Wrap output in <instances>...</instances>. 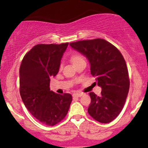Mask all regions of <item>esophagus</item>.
<instances>
[{
  "label": "esophagus",
  "mask_w": 148,
  "mask_h": 148,
  "mask_svg": "<svg viewBox=\"0 0 148 148\" xmlns=\"http://www.w3.org/2000/svg\"><path fill=\"white\" fill-rule=\"evenodd\" d=\"M82 95V93H74V94L73 95V97H81Z\"/></svg>",
  "instance_id": "1"
}]
</instances>
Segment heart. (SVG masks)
I'll list each match as a JSON object with an SVG mask.
<instances>
[{"label": "heart", "instance_id": "heart-1", "mask_svg": "<svg viewBox=\"0 0 148 148\" xmlns=\"http://www.w3.org/2000/svg\"><path fill=\"white\" fill-rule=\"evenodd\" d=\"M70 60L71 62H72V64L74 65H75V64L79 63L81 61L84 60V58L81 55H79V54H73L72 56H71Z\"/></svg>", "mask_w": 148, "mask_h": 148}]
</instances>
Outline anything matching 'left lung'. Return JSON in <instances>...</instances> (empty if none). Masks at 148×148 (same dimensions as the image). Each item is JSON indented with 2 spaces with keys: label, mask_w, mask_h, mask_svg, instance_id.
<instances>
[{
  "label": "left lung",
  "mask_w": 148,
  "mask_h": 148,
  "mask_svg": "<svg viewBox=\"0 0 148 148\" xmlns=\"http://www.w3.org/2000/svg\"><path fill=\"white\" fill-rule=\"evenodd\" d=\"M69 45L88 59L91 74L101 88L100 96L89 93L88 113L99 123H111L123 110L130 89L128 69L123 55L114 45L100 38Z\"/></svg>",
  "instance_id": "1"
}]
</instances>
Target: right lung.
Listing matches in <instances>:
<instances>
[{
	"instance_id": "obj_1",
	"label": "right lung",
	"mask_w": 148,
	"mask_h": 148,
	"mask_svg": "<svg viewBox=\"0 0 148 148\" xmlns=\"http://www.w3.org/2000/svg\"><path fill=\"white\" fill-rule=\"evenodd\" d=\"M69 43L40 44L27 53L19 69V91L22 101L42 123L53 126L63 120L72 101L70 94L61 95L50 90V78L60 68Z\"/></svg>"
}]
</instances>
